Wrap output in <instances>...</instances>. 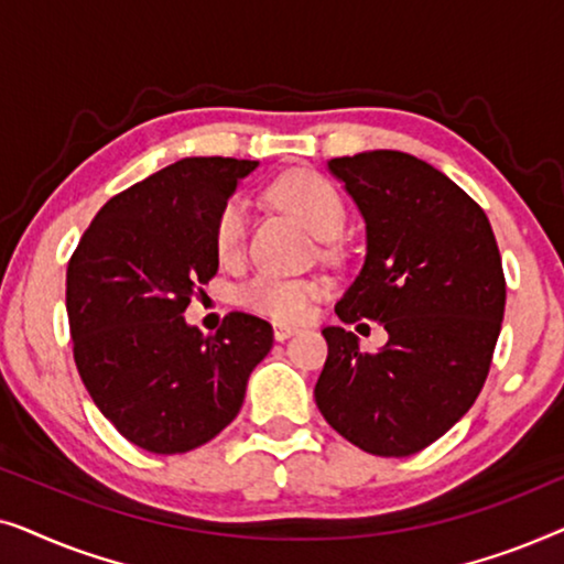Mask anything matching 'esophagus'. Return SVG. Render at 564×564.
<instances>
[{
    "label": "esophagus",
    "instance_id": "obj_1",
    "mask_svg": "<svg viewBox=\"0 0 564 564\" xmlns=\"http://www.w3.org/2000/svg\"><path fill=\"white\" fill-rule=\"evenodd\" d=\"M297 326H284V323H274V338L276 341H284V338L295 336L297 334Z\"/></svg>",
    "mask_w": 564,
    "mask_h": 564
}]
</instances>
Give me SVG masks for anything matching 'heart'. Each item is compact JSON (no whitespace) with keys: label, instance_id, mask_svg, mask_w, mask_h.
<instances>
[{"label":"heart","instance_id":"b5f03b06","mask_svg":"<svg viewBox=\"0 0 564 564\" xmlns=\"http://www.w3.org/2000/svg\"><path fill=\"white\" fill-rule=\"evenodd\" d=\"M272 195L326 241L336 238L346 226V203L336 184L326 176L315 172L284 174L272 187ZM249 223V205L241 195L228 197L220 205L213 223V243L223 264H236L243 259ZM323 295H326V282L318 276H282L272 272L251 276L238 292L243 307L276 323H300L307 318L313 303Z\"/></svg>","mask_w":564,"mask_h":564}]
</instances>
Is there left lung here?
<instances>
[{"label":"left lung","instance_id":"8db88e82","mask_svg":"<svg viewBox=\"0 0 564 564\" xmlns=\"http://www.w3.org/2000/svg\"><path fill=\"white\" fill-rule=\"evenodd\" d=\"M367 220L365 267L336 313L377 321L390 341L359 349L323 328L328 357L315 403L330 426L377 457H411L480 395L506 311V274L488 215L426 161L367 151L328 161Z\"/></svg>","mask_w":564,"mask_h":564}]
</instances>
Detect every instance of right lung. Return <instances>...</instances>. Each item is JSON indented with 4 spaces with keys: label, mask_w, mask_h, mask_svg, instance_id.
<instances>
[{
    "label": "right lung",
    "mask_w": 564,
    "mask_h": 564,
    "mask_svg": "<svg viewBox=\"0 0 564 564\" xmlns=\"http://www.w3.org/2000/svg\"><path fill=\"white\" fill-rule=\"evenodd\" d=\"M257 161L182 159L110 197L66 269V313L84 388L107 421L151 454H184L243 405L272 349L267 321L234 311L213 336L182 313L218 274L213 223Z\"/></svg>",
    "instance_id": "obj_1"
}]
</instances>
